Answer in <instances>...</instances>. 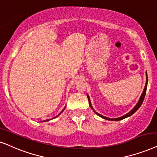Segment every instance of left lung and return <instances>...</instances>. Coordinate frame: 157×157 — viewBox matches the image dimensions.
I'll list each match as a JSON object with an SVG mask.
<instances>
[{
  "label": "left lung",
  "instance_id": "1",
  "mask_svg": "<svg viewBox=\"0 0 157 157\" xmlns=\"http://www.w3.org/2000/svg\"><path fill=\"white\" fill-rule=\"evenodd\" d=\"M146 84H145V86H144V91L141 94V96L139 98V100L136 104L135 107H133V109H131V111L129 112V113H128L127 114H125V115H124L123 116H121V117H117V118H109V117H105V116H104L102 115H101V114H99L98 113H97L96 111L94 110V109L93 108L92 105H91V100H90V98H89V94H87V97H88V100H89V106H90V107L91 109H92V110L95 113L97 114V115L99 116V117H101V118L103 119H105V120H107V121H121V120H123L126 118V117H130V116H131L133 114H134L136 113V111L138 110V108H139L140 107H141V105H142V103H143L144 101V97H145V95H146V89H147V84H148V76H147V73L146 72Z\"/></svg>",
  "mask_w": 157,
  "mask_h": 157
}]
</instances>
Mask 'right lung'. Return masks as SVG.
Here are the masks:
<instances>
[{
  "mask_svg": "<svg viewBox=\"0 0 157 157\" xmlns=\"http://www.w3.org/2000/svg\"><path fill=\"white\" fill-rule=\"evenodd\" d=\"M65 108H66V107H64V109H63V110H62V111H61L60 113H59V115H57V116H56V117H54V118H56V117H58V116H59V115H60V114H61V113H63V111H64V109H65ZM52 119H53V118H52ZM50 120H51V119H50V120H46V121H42V122H46V121H50Z\"/></svg>",
  "mask_w": 157,
  "mask_h": 157,
  "instance_id": "right-lung-1",
  "label": "right lung"
}]
</instances>
